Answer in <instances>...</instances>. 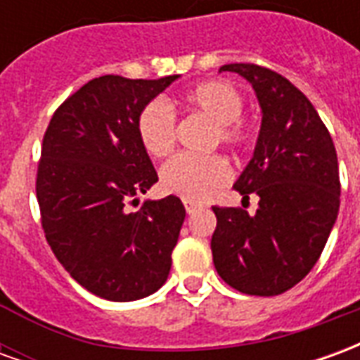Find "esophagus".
Wrapping results in <instances>:
<instances>
[{"mask_svg": "<svg viewBox=\"0 0 360 360\" xmlns=\"http://www.w3.org/2000/svg\"><path fill=\"white\" fill-rule=\"evenodd\" d=\"M185 210H187V214H195L196 208H198V204L196 202H191V200H185Z\"/></svg>", "mask_w": 360, "mask_h": 360, "instance_id": "obj_1", "label": "esophagus"}]
</instances>
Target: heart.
<instances>
[{
    "instance_id": "b5f03b06",
    "label": "heart",
    "mask_w": 360,
    "mask_h": 360,
    "mask_svg": "<svg viewBox=\"0 0 360 360\" xmlns=\"http://www.w3.org/2000/svg\"><path fill=\"white\" fill-rule=\"evenodd\" d=\"M183 103L214 121V142H221L233 150L249 144L252 129L249 121L241 115V92L231 82L218 79L200 82L183 94ZM136 134L142 148L150 156H167L177 139V119L172 108L162 100L146 103L136 117ZM229 177V164L219 154H179L165 162L160 172L162 187L167 193L193 202H200L216 195Z\"/></svg>"
}]
</instances>
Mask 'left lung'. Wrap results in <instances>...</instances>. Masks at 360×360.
Segmentation results:
<instances>
[{
	"instance_id": "obj_1",
	"label": "left lung",
	"mask_w": 360,
	"mask_h": 360,
	"mask_svg": "<svg viewBox=\"0 0 360 360\" xmlns=\"http://www.w3.org/2000/svg\"><path fill=\"white\" fill-rule=\"evenodd\" d=\"M262 108L255 156L235 183L258 210L214 206L212 257L219 278L258 297L285 293L316 264L340 210L338 154L322 119L301 90L271 69L229 63Z\"/></svg>"
}]
</instances>
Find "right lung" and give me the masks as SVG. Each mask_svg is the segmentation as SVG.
I'll use <instances>...</instances> for the list:
<instances>
[{
	"instance_id": "obj_1",
	"label": "right lung",
	"mask_w": 360,
	"mask_h": 360,
	"mask_svg": "<svg viewBox=\"0 0 360 360\" xmlns=\"http://www.w3.org/2000/svg\"><path fill=\"white\" fill-rule=\"evenodd\" d=\"M177 75L92 79L53 111L42 141L36 196L46 241L90 293L136 301L164 285L185 206L177 196H136L158 173L136 134V117Z\"/></svg>"
}]
</instances>
